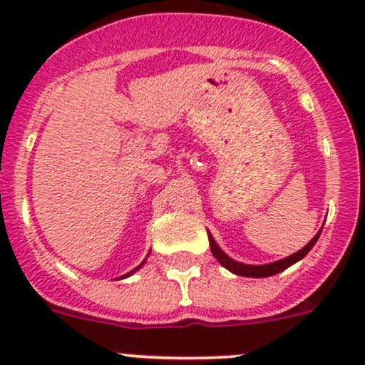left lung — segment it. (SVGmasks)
Returning <instances> with one entry per match:
<instances>
[{
    "label": "left lung",
    "instance_id": "left-lung-1",
    "mask_svg": "<svg viewBox=\"0 0 365 365\" xmlns=\"http://www.w3.org/2000/svg\"><path fill=\"white\" fill-rule=\"evenodd\" d=\"M319 233H322V231H319ZM319 233L316 235V237L312 238V240L309 242V244L305 245L304 249H300L298 252L292 254V256L284 257V259L275 261V263H270V264H244V263H238V261H233L231 257H227L226 254H224L219 247H217V244H215V240L212 238V235H208V240H210V249H212V254L215 256V259L219 261V263L222 264L224 268H227L230 272H233V274L242 275V277H270V275L279 274V272L286 270V268L292 267L293 263L300 261L302 257L305 256V254L311 251L312 245L318 242Z\"/></svg>",
    "mask_w": 365,
    "mask_h": 365
}]
</instances>
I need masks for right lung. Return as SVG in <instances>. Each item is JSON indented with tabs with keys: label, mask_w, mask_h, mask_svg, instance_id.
<instances>
[{
	"label": "right lung",
	"mask_w": 365,
	"mask_h": 365,
	"mask_svg": "<svg viewBox=\"0 0 365 365\" xmlns=\"http://www.w3.org/2000/svg\"><path fill=\"white\" fill-rule=\"evenodd\" d=\"M143 263H145V261H143ZM143 263H141V264H143ZM141 264H139V267H138V268H141ZM138 268H134V270H130V272H128V274H127V275L134 274V272H135V270H138ZM127 275H123V277H127Z\"/></svg>",
	"instance_id": "obj_1"
}]
</instances>
